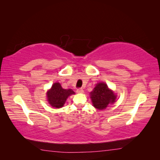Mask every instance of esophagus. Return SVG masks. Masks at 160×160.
I'll return each instance as SVG.
<instances>
[{
  "mask_svg": "<svg viewBox=\"0 0 160 160\" xmlns=\"http://www.w3.org/2000/svg\"><path fill=\"white\" fill-rule=\"evenodd\" d=\"M76 92L78 93H84V91L82 89H80V88H79V89H78L76 90Z\"/></svg>",
  "mask_w": 160,
  "mask_h": 160,
  "instance_id": "34e87169",
  "label": "esophagus"
}]
</instances>
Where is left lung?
<instances>
[{"instance_id":"left-lung-1","label":"left lung","mask_w":160,"mask_h":160,"mask_svg":"<svg viewBox=\"0 0 160 160\" xmlns=\"http://www.w3.org/2000/svg\"><path fill=\"white\" fill-rule=\"evenodd\" d=\"M90 95L93 106L100 110L106 108L108 104L113 103L116 99V96L113 91L103 82L97 84Z\"/></svg>"}]
</instances>
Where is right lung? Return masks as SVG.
<instances>
[{
	"label": "right lung",
	"instance_id": "obj_1",
	"mask_svg": "<svg viewBox=\"0 0 160 160\" xmlns=\"http://www.w3.org/2000/svg\"><path fill=\"white\" fill-rule=\"evenodd\" d=\"M47 93L49 103L53 107L60 108L63 107L67 98L75 93L72 89H62L60 83L56 82Z\"/></svg>",
	"mask_w": 160,
	"mask_h": 160
}]
</instances>
